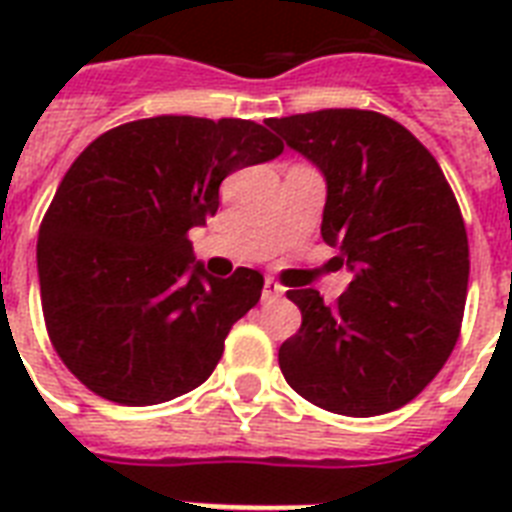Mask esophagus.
I'll return each mask as SVG.
<instances>
[{"label":"esophagus","instance_id":"obj_1","mask_svg":"<svg viewBox=\"0 0 512 512\" xmlns=\"http://www.w3.org/2000/svg\"><path fill=\"white\" fill-rule=\"evenodd\" d=\"M281 295H284V287H281L279 281L265 279V284H263V300H279Z\"/></svg>","mask_w":512,"mask_h":512}]
</instances>
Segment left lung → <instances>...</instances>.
Here are the masks:
<instances>
[{"mask_svg": "<svg viewBox=\"0 0 512 512\" xmlns=\"http://www.w3.org/2000/svg\"><path fill=\"white\" fill-rule=\"evenodd\" d=\"M327 183L321 239L353 281L335 305L289 289L303 313L279 348L284 380L305 401L348 417L409 404L460 337L468 233L430 151L388 116L358 108L268 119Z\"/></svg>", "mask_w": 512, "mask_h": 512, "instance_id": "1", "label": "left lung"}]
</instances>
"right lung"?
I'll list each match as a JSON object with an SVG mask.
<instances>
[{"label": "right lung", "mask_w": 512, "mask_h": 512, "mask_svg": "<svg viewBox=\"0 0 512 512\" xmlns=\"http://www.w3.org/2000/svg\"><path fill=\"white\" fill-rule=\"evenodd\" d=\"M281 151L263 124L196 116L122 124L84 148L36 244L47 332L76 380L127 406L207 380L263 276H209L188 231L215 215L225 177Z\"/></svg>", "instance_id": "obj_1"}]
</instances>
